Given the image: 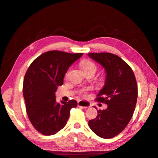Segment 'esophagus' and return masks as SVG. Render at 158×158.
<instances>
[{"mask_svg": "<svg viewBox=\"0 0 158 158\" xmlns=\"http://www.w3.org/2000/svg\"><path fill=\"white\" fill-rule=\"evenodd\" d=\"M78 106L82 107V108H88L90 106V104L88 102L85 101H78L77 102Z\"/></svg>", "mask_w": 158, "mask_h": 158, "instance_id": "34e87169", "label": "esophagus"}]
</instances>
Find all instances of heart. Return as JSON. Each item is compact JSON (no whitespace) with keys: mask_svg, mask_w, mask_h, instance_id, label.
Segmentation results:
<instances>
[{"mask_svg":"<svg viewBox=\"0 0 158 158\" xmlns=\"http://www.w3.org/2000/svg\"><path fill=\"white\" fill-rule=\"evenodd\" d=\"M81 67L85 72L89 71H94L95 72L96 70H97V66H96V64L92 62V60L88 59H85L82 61L81 63ZM101 81L102 82H105L106 81V77H102L101 78ZM91 89L92 88L90 87H86L81 89L79 92V94L82 97L86 98L88 95V92L91 90Z\"/></svg>","mask_w":158,"mask_h":158,"instance_id":"1","label":"heart"}]
</instances>
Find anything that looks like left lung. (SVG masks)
Instances as JSON below:
<instances>
[{
	"label": "left lung",
	"instance_id": "obj_1",
	"mask_svg": "<svg viewBox=\"0 0 158 158\" xmlns=\"http://www.w3.org/2000/svg\"><path fill=\"white\" fill-rule=\"evenodd\" d=\"M88 55L106 70L105 85L95 101L108 105L106 110H98L97 117L88 121V126L100 138L110 139L119 134L132 117L138 99L136 79L132 68L117 55Z\"/></svg>",
	"mask_w": 158,
	"mask_h": 158
}]
</instances>
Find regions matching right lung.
Returning <instances> with one entry per match:
<instances>
[{
    "label": "right lung",
    "mask_w": 158,
    "mask_h": 158,
    "mask_svg": "<svg viewBox=\"0 0 158 158\" xmlns=\"http://www.w3.org/2000/svg\"><path fill=\"white\" fill-rule=\"evenodd\" d=\"M83 54L48 51L37 57L27 70L23 88L26 113L40 134L57 133L66 125L70 110L77 106V102L73 99L57 103L55 92L63 85L68 68Z\"/></svg>",
    "instance_id": "right-lung-1"
}]
</instances>
